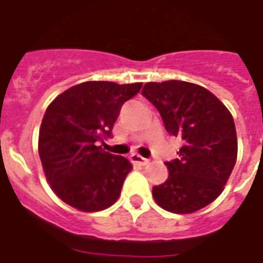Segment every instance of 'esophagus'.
Masks as SVG:
<instances>
[{"label": "esophagus", "mask_w": 263, "mask_h": 263, "mask_svg": "<svg viewBox=\"0 0 263 263\" xmlns=\"http://www.w3.org/2000/svg\"><path fill=\"white\" fill-rule=\"evenodd\" d=\"M131 161H132V164L139 165V166H144V165L148 164L147 158H143V157L139 156V154H132Z\"/></svg>", "instance_id": "esophagus-1"}]
</instances>
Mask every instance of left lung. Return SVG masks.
<instances>
[{"label":"left lung","instance_id":"1","mask_svg":"<svg viewBox=\"0 0 263 263\" xmlns=\"http://www.w3.org/2000/svg\"><path fill=\"white\" fill-rule=\"evenodd\" d=\"M142 95L160 111L168 134L183 140L179 157L165 162L166 181L153 187L154 200L177 214L208 206L224 191L236 164V128L231 111L209 90L181 80L146 83Z\"/></svg>","mask_w":263,"mask_h":263}]
</instances>
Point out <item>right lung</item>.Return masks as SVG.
I'll return each instance as SVG.
<instances>
[{
	"label": "right lung",
	"instance_id": "1",
	"mask_svg": "<svg viewBox=\"0 0 263 263\" xmlns=\"http://www.w3.org/2000/svg\"><path fill=\"white\" fill-rule=\"evenodd\" d=\"M142 83L84 82L55 97L39 128L38 152L51 190L80 212H99L119 199L131 172L124 157L105 152L123 103Z\"/></svg>",
	"mask_w": 263,
	"mask_h": 263
}]
</instances>
